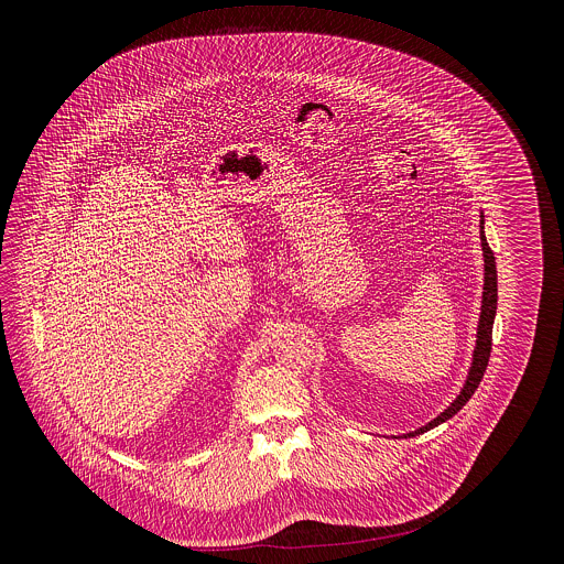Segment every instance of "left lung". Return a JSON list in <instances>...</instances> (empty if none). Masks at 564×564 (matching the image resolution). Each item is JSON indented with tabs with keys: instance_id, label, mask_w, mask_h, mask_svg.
Returning a JSON list of instances; mask_svg holds the SVG:
<instances>
[{
	"instance_id": "1",
	"label": "left lung",
	"mask_w": 564,
	"mask_h": 564,
	"mask_svg": "<svg viewBox=\"0 0 564 564\" xmlns=\"http://www.w3.org/2000/svg\"><path fill=\"white\" fill-rule=\"evenodd\" d=\"M480 239H482L484 251V293H482V315H480V323H478V340H476V351H474V365L469 369L467 382L460 391V395L452 402V405L441 412L434 421H430L427 425L405 434V436H416L423 434L436 425H441L443 421L452 419L465 403L471 400V395L478 391L480 382H482L484 371L488 367V358H490V345H492V322H495V313H497V267H495V256L486 242L484 237V215L482 224H480Z\"/></svg>"
}]
</instances>
